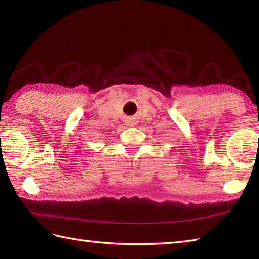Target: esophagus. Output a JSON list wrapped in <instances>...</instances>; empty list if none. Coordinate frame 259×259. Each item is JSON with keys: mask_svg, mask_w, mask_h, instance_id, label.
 <instances>
[{"mask_svg": "<svg viewBox=\"0 0 259 259\" xmlns=\"http://www.w3.org/2000/svg\"><path fill=\"white\" fill-rule=\"evenodd\" d=\"M128 123H129V125H134V124H135V122H134V121H129V122H128Z\"/></svg>", "mask_w": 259, "mask_h": 259, "instance_id": "obj_1", "label": "esophagus"}]
</instances>
